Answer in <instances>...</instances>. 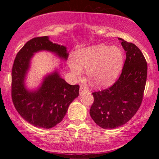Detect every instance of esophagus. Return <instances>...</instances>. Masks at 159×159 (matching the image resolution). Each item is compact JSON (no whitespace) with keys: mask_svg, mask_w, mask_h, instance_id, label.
I'll return each mask as SVG.
<instances>
[{"mask_svg":"<svg viewBox=\"0 0 159 159\" xmlns=\"http://www.w3.org/2000/svg\"><path fill=\"white\" fill-rule=\"evenodd\" d=\"M80 92H81V93H82V92H88V89L85 86L81 85V86H80Z\"/></svg>","mask_w":159,"mask_h":159,"instance_id":"34e87169","label":"esophagus"}]
</instances>
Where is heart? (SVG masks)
<instances>
[{
    "instance_id": "obj_1",
    "label": "heart",
    "mask_w": 159,
    "mask_h": 159,
    "mask_svg": "<svg viewBox=\"0 0 159 159\" xmlns=\"http://www.w3.org/2000/svg\"><path fill=\"white\" fill-rule=\"evenodd\" d=\"M124 64V55L116 46L98 45L80 50L69 61L71 72L80 78L86 69L88 79L95 85L104 86L111 83L120 72Z\"/></svg>"
}]
</instances>
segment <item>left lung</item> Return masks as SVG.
Masks as SVG:
<instances>
[{"label":"left lung","instance_id":"obj_1","mask_svg":"<svg viewBox=\"0 0 159 159\" xmlns=\"http://www.w3.org/2000/svg\"><path fill=\"white\" fill-rule=\"evenodd\" d=\"M126 60L118 80L106 90L93 93L90 110L93 121L103 129H114L129 121L143 101L147 79V62L135 45L119 38Z\"/></svg>","mask_w":159,"mask_h":159}]
</instances>
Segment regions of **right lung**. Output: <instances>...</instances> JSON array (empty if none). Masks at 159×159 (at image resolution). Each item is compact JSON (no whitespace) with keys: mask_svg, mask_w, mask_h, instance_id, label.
Here are the masks:
<instances>
[{"mask_svg":"<svg viewBox=\"0 0 159 159\" xmlns=\"http://www.w3.org/2000/svg\"><path fill=\"white\" fill-rule=\"evenodd\" d=\"M48 51L61 60L69 56L64 45L53 43L48 36L34 38L26 43L15 58L11 73V96L16 109L27 122L50 129L60 123L70 103L79 95L80 86L71 85L61 77L58 69L48 74L35 90H29L25 80L34 54Z\"/></svg>","mask_w":159,"mask_h":159,"instance_id":"add662e5","label":"right lung"}]
</instances>
